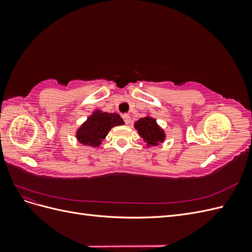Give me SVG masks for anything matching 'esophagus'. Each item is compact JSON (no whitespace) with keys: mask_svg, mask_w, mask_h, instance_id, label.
I'll use <instances>...</instances> for the list:
<instances>
[{"mask_svg":"<svg viewBox=\"0 0 252 252\" xmlns=\"http://www.w3.org/2000/svg\"><path fill=\"white\" fill-rule=\"evenodd\" d=\"M122 118H123L126 125H128L129 123H130V116H129V114H123V116H122Z\"/></svg>","mask_w":252,"mask_h":252,"instance_id":"34e87169","label":"esophagus"}]
</instances>
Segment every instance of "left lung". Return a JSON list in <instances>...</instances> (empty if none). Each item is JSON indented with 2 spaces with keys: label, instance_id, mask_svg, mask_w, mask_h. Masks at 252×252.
Here are the masks:
<instances>
[{
  "label": "left lung",
  "instance_id": "obj_1",
  "mask_svg": "<svg viewBox=\"0 0 252 252\" xmlns=\"http://www.w3.org/2000/svg\"><path fill=\"white\" fill-rule=\"evenodd\" d=\"M134 127L148 147L156 146V145L164 142L165 140L164 131L159 128L154 118H142L135 122Z\"/></svg>",
  "mask_w": 252,
  "mask_h": 252
}]
</instances>
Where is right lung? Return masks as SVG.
Wrapping results in <instances>:
<instances>
[{
	"instance_id": "1",
	"label": "right lung",
	"mask_w": 252,
	"mask_h": 252,
	"mask_svg": "<svg viewBox=\"0 0 252 252\" xmlns=\"http://www.w3.org/2000/svg\"><path fill=\"white\" fill-rule=\"evenodd\" d=\"M124 121L118 113L95 110L77 131L78 141L86 146L96 147L114 126L123 125Z\"/></svg>"
}]
</instances>
